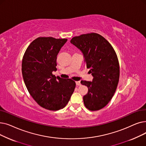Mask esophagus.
<instances>
[{
	"mask_svg": "<svg viewBox=\"0 0 146 146\" xmlns=\"http://www.w3.org/2000/svg\"><path fill=\"white\" fill-rule=\"evenodd\" d=\"M76 82V85L77 86H81V82H80V81H76L75 82Z\"/></svg>",
	"mask_w": 146,
	"mask_h": 146,
	"instance_id": "obj_1",
	"label": "esophagus"
}]
</instances>
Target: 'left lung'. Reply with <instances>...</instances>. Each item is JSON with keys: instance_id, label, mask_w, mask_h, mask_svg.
<instances>
[{"instance_id": "1", "label": "left lung", "mask_w": 146, "mask_h": 146, "mask_svg": "<svg viewBox=\"0 0 146 146\" xmlns=\"http://www.w3.org/2000/svg\"><path fill=\"white\" fill-rule=\"evenodd\" d=\"M71 43L84 54L92 81H81L88 87L83 97L84 105L88 110H98L112 99L119 78V64L114 48L109 41L99 34L92 33L73 37Z\"/></svg>"}]
</instances>
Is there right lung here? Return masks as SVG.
Masks as SVG:
<instances>
[{
  "label": "right lung",
  "instance_id": "1",
  "mask_svg": "<svg viewBox=\"0 0 146 146\" xmlns=\"http://www.w3.org/2000/svg\"><path fill=\"white\" fill-rule=\"evenodd\" d=\"M68 40L40 37L27 47L22 62V74L29 93L38 105L58 110L67 105L75 88L71 79L55 77L57 55Z\"/></svg>",
  "mask_w": 146,
  "mask_h": 146
}]
</instances>
